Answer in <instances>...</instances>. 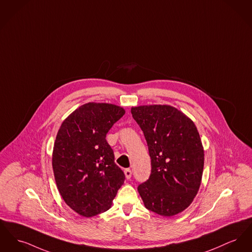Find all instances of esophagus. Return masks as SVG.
<instances>
[{"label": "esophagus", "instance_id": "esophagus-1", "mask_svg": "<svg viewBox=\"0 0 252 252\" xmlns=\"http://www.w3.org/2000/svg\"><path fill=\"white\" fill-rule=\"evenodd\" d=\"M125 175H126V179H130L131 175H132V171H131V169H130V168H126V169H125Z\"/></svg>", "mask_w": 252, "mask_h": 252}]
</instances>
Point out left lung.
Returning a JSON list of instances; mask_svg holds the SVG:
<instances>
[{"label":"left lung","instance_id":"left-lung-1","mask_svg":"<svg viewBox=\"0 0 252 252\" xmlns=\"http://www.w3.org/2000/svg\"><path fill=\"white\" fill-rule=\"evenodd\" d=\"M131 114L143 130L151 159V173L138 187L145 207L170 217L185 210L199 190L204 148L192 121L165 104L141 105Z\"/></svg>","mask_w":252,"mask_h":252}]
</instances>
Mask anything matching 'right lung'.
Here are the masks:
<instances>
[{
  "label": "right lung",
  "mask_w": 252,
  "mask_h": 252,
  "mask_svg": "<svg viewBox=\"0 0 252 252\" xmlns=\"http://www.w3.org/2000/svg\"><path fill=\"white\" fill-rule=\"evenodd\" d=\"M125 113L115 104H83L63 122L56 136L52 167L58 190L84 217L108 210L126 179L105 140Z\"/></svg>",
  "instance_id": "add662e5"
}]
</instances>
